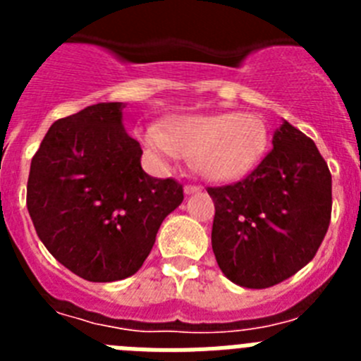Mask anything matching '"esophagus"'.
<instances>
[{
	"label": "esophagus",
	"instance_id": "1",
	"mask_svg": "<svg viewBox=\"0 0 361 361\" xmlns=\"http://www.w3.org/2000/svg\"><path fill=\"white\" fill-rule=\"evenodd\" d=\"M200 190H202V188L197 186V184H186V186H184V193H186V195H191V193H199Z\"/></svg>",
	"mask_w": 361,
	"mask_h": 361
}]
</instances>
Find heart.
Returning <instances> with one entry per match:
<instances>
[{"mask_svg": "<svg viewBox=\"0 0 361 361\" xmlns=\"http://www.w3.org/2000/svg\"><path fill=\"white\" fill-rule=\"evenodd\" d=\"M145 145L162 162L193 159L204 178L231 183L245 177L260 164L269 135L262 119L251 114H209L184 116L171 121L168 132L149 126Z\"/></svg>", "mask_w": 361, "mask_h": 361, "instance_id": "obj_1", "label": "heart"}]
</instances>
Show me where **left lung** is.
<instances>
[{"label":"left lung","instance_id":"8db88e82","mask_svg":"<svg viewBox=\"0 0 361 361\" xmlns=\"http://www.w3.org/2000/svg\"><path fill=\"white\" fill-rule=\"evenodd\" d=\"M216 264L242 288L288 280L317 255L331 222V171L307 135L283 121L273 149L235 184L208 188Z\"/></svg>","mask_w":361,"mask_h":361}]
</instances>
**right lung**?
<instances>
[{
	"label": "right lung",
	"mask_w": 361,
	"mask_h": 361,
	"mask_svg": "<svg viewBox=\"0 0 361 361\" xmlns=\"http://www.w3.org/2000/svg\"><path fill=\"white\" fill-rule=\"evenodd\" d=\"M123 103H99L52 124L32 157L27 208L57 262L88 282L139 271L183 184L149 177L123 128Z\"/></svg>",
	"instance_id": "right-lung-1"
}]
</instances>
